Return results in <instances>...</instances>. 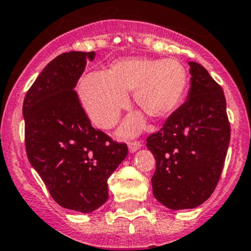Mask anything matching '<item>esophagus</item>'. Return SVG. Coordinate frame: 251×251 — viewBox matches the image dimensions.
Returning <instances> with one entry per match:
<instances>
[{
  "mask_svg": "<svg viewBox=\"0 0 251 251\" xmlns=\"http://www.w3.org/2000/svg\"><path fill=\"white\" fill-rule=\"evenodd\" d=\"M142 146H143V143H142L141 141L131 142V143H128V150H130L131 152H134V151H137V150H138Z\"/></svg>",
  "mask_w": 251,
  "mask_h": 251,
  "instance_id": "34e87169",
  "label": "esophagus"
}]
</instances>
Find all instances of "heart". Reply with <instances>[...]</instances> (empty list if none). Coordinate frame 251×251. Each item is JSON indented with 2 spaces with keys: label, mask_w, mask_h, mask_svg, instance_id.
<instances>
[{
  "label": "heart",
  "mask_w": 251,
  "mask_h": 251,
  "mask_svg": "<svg viewBox=\"0 0 251 251\" xmlns=\"http://www.w3.org/2000/svg\"><path fill=\"white\" fill-rule=\"evenodd\" d=\"M188 73L174 59H123L113 62L105 75L91 73L79 83V97L92 123L108 130L117 124L134 91L137 107L152 119L172 114L185 97ZM144 125L143 118L130 117L121 133L132 136Z\"/></svg>",
  "instance_id": "heart-1"
}]
</instances>
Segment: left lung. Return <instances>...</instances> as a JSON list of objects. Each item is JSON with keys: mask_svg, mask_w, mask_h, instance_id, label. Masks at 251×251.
Instances as JSON below:
<instances>
[{"mask_svg": "<svg viewBox=\"0 0 251 251\" xmlns=\"http://www.w3.org/2000/svg\"><path fill=\"white\" fill-rule=\"evenodd\" d=\"M188 100L147 138L156 170L152 194L173 210L196 208L214 192L224 168L230 123L223 89L200 63L190 61Z\"/></svg>", "mask_w": 251, "mask_h": 251, "instance_id": "left-lung-1", "label": "left lung"}]
</instances>
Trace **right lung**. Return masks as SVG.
<instances>
[{
    "label": "right lung",
    "mask_w": 251,
    "mask_h": 251,
    "mask_svg": "<svg viewBox=\"0 0 251 251\" xmlns=\"http://www.w3.org/2000/svg\"><path fill=\"white\" fill-rule=\"evenodd\" d=\"M95 51H70L44 67L23 104L28 161L54 201L91 213L108 200L107 180L127 156V146L91 126L75 91Z\"/></svg>",
    "instance_id": "right-lung-1"
}]
</instances>
